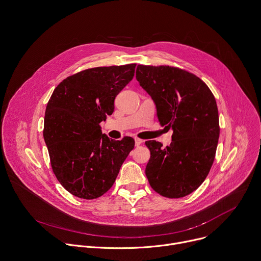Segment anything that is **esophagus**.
Here are the masks:
<instances>
[{
  "mask_svg": "<svg viewBox=\"0 0 261 261\" xmlns=\"http://www.w3.org/2000/svg\"><path fill=\"white\" fill-rule=\"evenodd\" d=\"M134 140H135V145H140V144L143 142V140H141V139H139V138H137V137H135Z\"/></svg>",
  "mask_w": 261,
  "mask_h": 261,
  "instance_id": "obj_1",
  "label": "esophagus"
}]
</instances>
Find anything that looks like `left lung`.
<instances>
[{"label": "left lung", "instance_id": "left-lung-1", "mask_svg": "<svg viewBox=\"0 0 261 261\" xmlns=\"http://www.w3.org/2000/svg\"><path fill=\"white\" fill-rule=\"evenodd\" d=\"M136 80L153 99L160 124L173 130L169 146L145 141L151 152L147 180L164 197H184L203 182L215 159L220 134L215 97L194 74L169 66L138 65Z\"/></svg>", "mask_w": 261, "mask_h": 261}]
</instances>
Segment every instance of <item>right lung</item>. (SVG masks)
I'll list each match as a JSON object with an SVG mask.
<instances>
[{"label": "right lung", "instance_id": "obj_1", "mask_svg": "<svg viewBox=\"0 0 261 261\" xmlns=\"http://www.w3.org/2000/svg\"><path fill=\"white\" fill-rule=\"evenodd\" d=\"M136 64L97 67L64 80L45 110L43 137L58 180L74 196L94 199L114 185L134 140L109 139L100 123L114 113L117 95Z\"/></svg>", "mask_w": 261, "mask_h": 261}]
</instances>
